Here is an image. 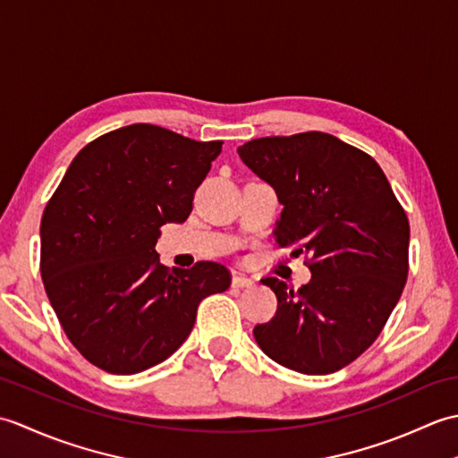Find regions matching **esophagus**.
<instances>
[{
	"label": "esophagus",
	"instance_id": "34e87169",
	"mask_svg": "<svg viewBox=\"0 0 458 458\" xmlns=\"http://www.w3.org/2000/svg\"><path fill=\"white\" fill-rule=\"evenodd\" d=\"M251 285H254V281H251L250 277L242 276V274H234V276H232V287L244 289V287H251Z\"/></svg>",
	"mask_w": 458,
	"mask_h": 458
}]
</instances>
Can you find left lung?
<instances>
[{
	"label": "left lung",
	"mask_w": 458,
	"mask_h": 458,
	"mask_svg": "<svg viewBox=\"0 0 458 458\" xmlns=\"http://www.w3.org/2000/svg\"><path fill=\"white\" fill-rule=\"evenodd\" d=\"M238 155L284 204L277 244L305 254L313 274L297 291L261 279L277 310L256 343L295 372L333 374L372 346L400 301L410 222L379 165L330 133L251 140Z\"/></svg>",
	"instance_id": "obj_1"
}]
</instances>
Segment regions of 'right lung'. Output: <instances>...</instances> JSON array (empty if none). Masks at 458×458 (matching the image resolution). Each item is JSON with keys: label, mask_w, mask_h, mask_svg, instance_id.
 Listing matches in <instances>:
<instances>
[{"label": "right lung", "mask_w": 458, "mask_h": 458, "mask_svg": "<svg viewBox=\"0 0 458 458\" xmlns=\"http://www.w3.org/2000/svg\"><path fill=\"white\" fill-rule=\"evenodd\" d=\"M222 141L133 123L72 159L41 220V277L76 350L110 374H138L177 350L199 303L230 287V271L199 261L165 267L159 228L184 222Z\"/></svg>", "instance_id": "add662e5"}]
</instances>
